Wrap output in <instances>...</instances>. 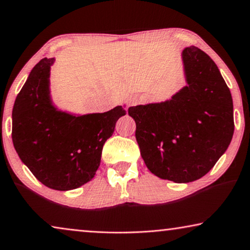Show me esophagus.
Listing matches in <instances>:
<instances>
[{
	"label": "esophagus",
	"instance_id": "esophagus-1",
	"mask_svg": "<svg viewBox=\"0 0 250 250\" xmlns=\"http://www.w3.org/2000/svg\"><path fill=\"white\" fill-rule=\"evenodd\" d=\"M138 102H139V100H138V98H136V97L129 99V101H128V107H129V105H134V104H138Z\"/></svg>",
	"mask_w": 250,
	"mask_h": 250
}]
</instances>
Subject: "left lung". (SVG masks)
Masks as SVG:
<instances>
[{
  "label": "left lung",
  "mask_w": 250,
  "mask_h": 250,
  "mask_svg": "<svg viewBox=\"0 0 250 250\" xmlns=\"http://www.w3.org/2000/svg\"><path fill=\"white\" fill-rule=\"evenodd\" d=\"M181 57L186 85L168 100L129 107L128 115L150 172L188 183L206 175L230 146L233 102L208 54L191 45Z\"/></svg>",
  "instance_id": "obj_1"
}]
</instances>
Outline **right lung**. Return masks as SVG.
I'll return each instance as SVG.
<instances>
[{"instance_id": "right-lung-1", "label": "right lung", "mask_w": 250, "mask_h": 250, "mask_svg": "<svg viewBox=\"0 0 250 250\" xmlns=\"http://www.w3.org/2000/svg\"><path fill=\"white\" fill-rule=\"evenodd\" d=\"M44 58L30 71L12 109V142L21 162L44 186L77 189L91 181L101 162L104 142L126 105L105 112L61 110L51 95V66Z\"/></svg>"}]
</instances>
